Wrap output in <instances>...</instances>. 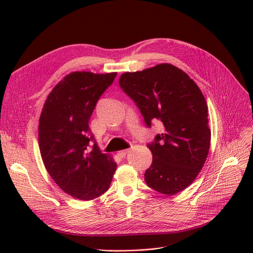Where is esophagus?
<instances>
[{
    "instance_id": "1",
    "label": "esophagus",
    "mask_w": 253,
    "mask_h": 253,
    "mask_svg": "<svg viewBox=\"0 0 253 253\" xmlns=\"http://www.w3.org/2000/svg\"><path fill=\"white\" fill-rule=\"evenodd\" d=\"M129 152H130L129 150H123V151H119V152H118V156H119L120 158H125V157H126V155H127Z\"/></svg>"
}]
</instances>
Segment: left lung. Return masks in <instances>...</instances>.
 I'll return each instance as SVG.
<instances>
[{"label": "left lung", "instance_id": "left-lung-1", "mask_svg": "<svg viewBox=\"0 0 253 253\" xmlns=\"http://www.w3.org/2000/svg\"><path fill=\"white\" fill-rule=\"evenodd\" d=\"M119 84L133 99L148 127L160 121L163 133L148 144L153 162L144 180L168 196L187 189L202 169L210 148L208 108L200 88L180 69L161 63L124 73Z\"/></svg>", "mask_w": 253, "mask_h": 253}]
</instances>
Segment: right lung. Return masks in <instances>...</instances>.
I'll return each instance as SVG.
<instances>
[{"label": "right lung", "instance_id": "1", "mask_svg": "<svg viewBox=\"0 0 253 253\" xmlns=\"http://www.w3.org/2000/svg\"><path fill=\"white\" fill-rule=\"evenodd\" d=\"M117 73L74 72L52 89L39 120V147L46 170L58 187L83 201L109 190L117 163L102 154L89 129L96 102Z\"/></svg>", "mask_w": 253, "mask_h": 253}]
</instances>
